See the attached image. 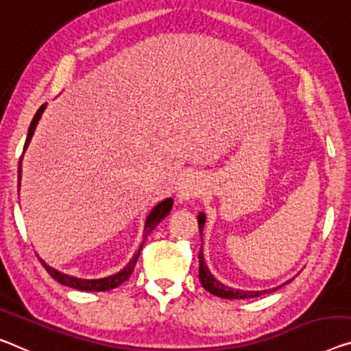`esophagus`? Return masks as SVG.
Instances as JSON below:
<instances>
[{
	"instance_id": "1",
	"label": "esophagus",
	"mask_w": 351,
	"mask_h": 351,
	"mask_svg": "<svg viewBox=\"0 0 351 351\" xmlns=\"http://www.w3.org/2000/svg\"><path fill=\"white\" fill-rule=\"evenodd\" d=\"M204 190V183L196 174H188L183 177L179 183V190H177V197L179 201H190L193 197H197Z\"/></svg>"
}]
</instances>
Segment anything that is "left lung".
<instances>
[{
	"instance_id": "8db88e82",
	"label": "left lung",
	"mask_w": 351,
	"mask_h": 351,
	"mask_svg": "<svg viewBox=\"0 0 351 351\" xmlns=\"http://www.w3.org/2000/svg\"><path fill=\"white\" fill-rule=\"evenodd\" d=\"M197 224H199V232H201V240H202V230H204V224H206V213H199L197 215ZM199 281H201L202 287L210 292L212 295H217L219 298H226V300H245V298H256V296H261L263 293H269L278 290L279 287L269 289V290H257V292H252V290H240V289H232L229 285H226L223 282H219L217 278L210 273L208 267L206 265V261H204V252H202V246L201 251H199ZM292 281V279H290ZM289 282V281H287ZM285 282V284H287Z\"/></svg>"
}]
</instances>
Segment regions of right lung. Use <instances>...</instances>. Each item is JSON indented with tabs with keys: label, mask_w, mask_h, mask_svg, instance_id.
Masks as SVG:
<instances>
[{
	"label": "right lung",
	"mask_w": 351,
	"mask_h": 351,
	"mask_svg": "<svg viewBox=\"0 0 351 351\" xmlns=\"http://www.w3.org/2000/svg\"><path fill=\"white\" fill-rule=\"evenodd\" d=\"M45 108H47V104L42 105L39 110H37L36 116L32 117L29 130H28V136H26V143H25V147H23V154H25V150L28 149L32 134H34L37 123H39L40 116H42V112L45 111ZM21 160H23V155L20 157V163H19V190H20V180H21ZM172 204H174L172 197H168V199H165V201L158 202L157 206L150 210V213L147 215V219H145V223H144V235H143L144 240H143V243H141V246H139V250L134 252L133 257L130 258V262H128L119 273L111 274V276H106V278H100V279H82V278H75V276H70V274L58 271V269L51 268L50 265H47V263L42 261L40 257H39V261L42 262V265L45 267L47 271L51 274L53 279H56L59 284L67 285V287H72V289H77V290H84V292H105V290L116 289L117 285L125 282L127 279L132 276L133 268H134V265H136L139 254H141V250H143V245H144L145 239H147V235H150V232L157 228L161 219H165L166 217H168V213L171 212V208H172Z\"/></svg>",
	"instance_id": "add662e5"
}]
</instances>
